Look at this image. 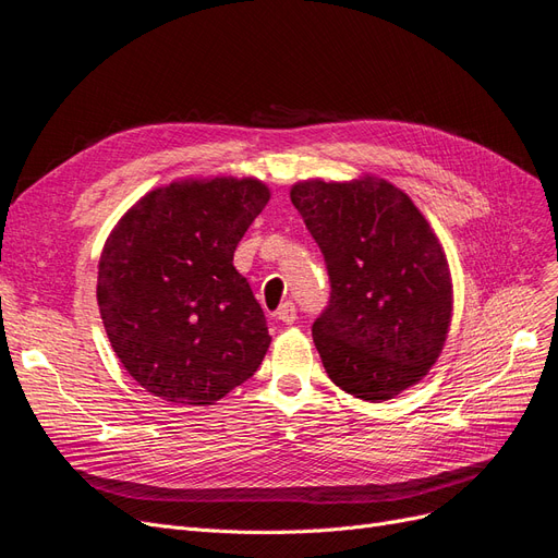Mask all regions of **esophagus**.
<instances>
[{
    "instance_id": "1",
    "label": "esophagus",
    "mask_w": 558,
    "mask_h": 558,
    "mask_svg": "<svg viewBox=\"0 0 558 558\" xmlns=\"http://www.w3.org/2000/svg\"><path fill=\"white\" fill-rule=\"evenodd\" d=\"M281 324H286V326H291V324H295V318H298V310H295V302H283V305L277 310V314H275Z\"/></svg>"
}]
</instances>
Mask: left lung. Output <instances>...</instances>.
<instances>
[{
    "label": "left lung",
    "instance_id": "1",
    "mask_svg": "<svg viewBox=\"0 0 558 558\" xmlns=\"http://www.w3.org/2000/svg\"><path fill=\"white\" fill-rule=\"evenodd\" d=\"M291 202L330 277L312 337L328 377L361 400H391L424 377L451 324L445 251L414 202L377 177L300 181Z\"/></svg>",
    "mask_w": 558,
    "mask_h": 558
}]
</instances>
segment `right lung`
I'll list each match as a JSON object with an SVG mask.
<instances>
[{
	"label": "right lung",
	"mask_w": 558,
	"mask_h": 558,
	"mask_svg": "<svg viewBox=\"0 0 558 558\" xmlns=\"http://www.w3.org/2000/svg\"><path fill=\"white\" fill-rule=\"evenodd\" d=\"M269 199L258 179H183L111 230L97 305L130 377L172 404H214L253 377L267 320L232 256Z\"/></svg>",
	"instance_id": "right-lung-1"
}]
</instances>
